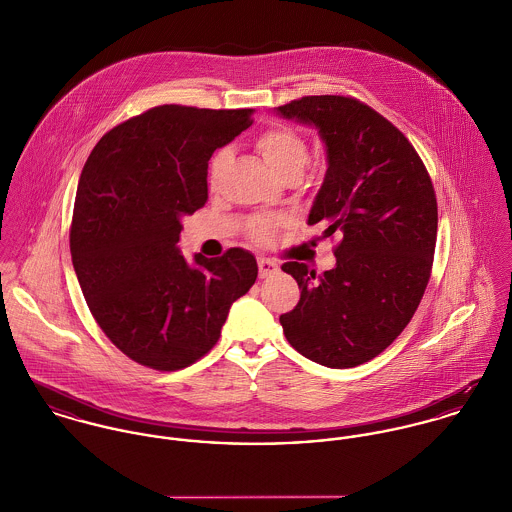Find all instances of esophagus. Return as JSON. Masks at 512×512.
<instances>
[{"mask_svg":"<svg viewBox=\"0 0 512 512\" xmlns=\"http://www.w3.org/2000/svg\"><path fill=\"white\" fill-rule=\"evenodd\" d=\"M257 265H259V277H261V279H265V277L273 275L275 271H279V263H277V261H273V259H265V257H261V259L257 261Z\"/></svg>","mask_w":512,"mask_h":512,"instance_id":"1","label":"esophagus"}]
</instances>
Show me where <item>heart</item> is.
I'll list each match as a JSON object with an SVG mask.
<instances>
[{
    "mask_svg": "<svg viewBox=\"0 0 512 512\" xmlns=\"http://www.w3.org/2000/svg\"><path fill=\"white\" fill-rule=\"evenodd\" d=\"M255 149L267 161V165L279 176L288 178L292 174H300L308 163V143L306 139L292 127L277 123L261 129L255 137ZM228 149H218L208 165V184L216 190L222 182L229 163ZM286 224L284 216H257L249 222L247 233L257 243L273 241L277 229Z\"/></svg>",
    "mask_w": 512,
    "mask_h": 512,
    "instance_id": "1",
    "label": "heart"
}]
</instances>
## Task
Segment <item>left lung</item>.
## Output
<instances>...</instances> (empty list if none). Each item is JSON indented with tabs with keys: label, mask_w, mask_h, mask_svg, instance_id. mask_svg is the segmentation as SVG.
<instances>
[{
	"label": "left lung",
	"mask_w": 512,
	"mask_h": 512,
	"mask_svg": "<svg viewBox=\"0 0 512 512\" xmlns=\"http://www.w3.org/2000/svg\"><path fill=\"white\" fill-rule=\"evenodd\" d=\"M277 112L320 129L330 167L308 224L340 235L332 271L284 263L300 288L298 304L281 316L284 336L320 365L357 367L397 340L430 281L432 178L404 133L357 98L302 96Z\"/></svg>",
	"instance_id": "1"
}]
</instances>
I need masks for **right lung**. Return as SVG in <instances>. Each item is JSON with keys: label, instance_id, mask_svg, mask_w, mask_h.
<instances>
[{"label": "right lung", "instance_id": "right-lung-1", "mask_svg": "<svg viewBox=\"0 0 512 512\" xmlns=\"http://www.w3.org/2000/svg\"><path fill=\"white\" fill-rule=\"evenodd\" d=\"M251 112L155 106L110 129L82 169L72 265L96 324L143 367L178 371L204 357L257 281L245 249L194 255L190 267L176 247L180 218L208 202L212 153L253 123Z\"/></svg>", "mask_w": 512, "mask_h": 512}]
</instances>
